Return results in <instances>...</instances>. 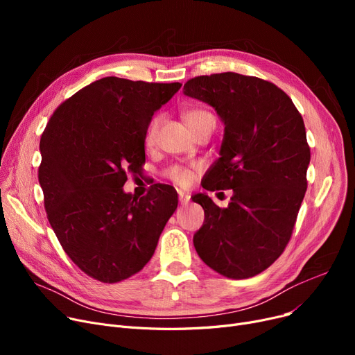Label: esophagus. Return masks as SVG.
<instances>
[{
	"label": "esophagus",
	"instance_id": "34e87169",
	"mask_svg": "<svg viewBox=\"0 0 355 355\" xmlns=\"http://www.w3.org/2000/svg\"><path fill=\"white\" fill-rule=\"evenodd\" d=\"M178 198H180L181 206H184V204H187L190 201V196L184 191H178Z\"/></svg>",
	"mask_w": 355,
	"mask_h": 355
}]
</instances>
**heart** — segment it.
Wrapping results in <instances>:
<instances>
[{
  "instance_id": "b5f03b06",
  "label": "heart",
  "mask_w": 355,
  "mask_h": 355,
  "mask_svg": "<svg viewBox=\"0 0 355 355\" xmlns=\"http://www.w3.org/2000/svg\"><path fill=\"white\" fill-rule=\"evenodd\" d=\"M184 121H185V123L189 125V128L191 129L193 134H197L198 130H201L204 128H210V126L216 128V116L211 114L210 110L204 109V107H191L189 110H185L184 112ZM159 122H161L159 115L154 116L151 119V122H149V125L145 130V138H144L146 146L154 145V142L157 139V134H158ZM166 174L174 182L181 184V185L189 184L190 180H191V171L187 170V168L180 166V165L171 166Z\"/></svg>"
}]
</instances>
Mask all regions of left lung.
I'll return each mask as SVG.
<instances>
[{"mask_svg":"<svg viewBox=\"0 0 355 355\" xmlns=\"http://www.w3.org/2000/svg\"><path fill=\"white\" fill-rule=\"evenodd\" d=\"M184 93L211 105L226 125L221 157L202 187L233 190L227 209L206 194L193 197L206 214L194 248L223 276H256L284 253L305 197L304 119L282 89L233 71L193 78Z\"/></svg>","mask_w":355,"mask_h":355,"instance_id":"8db88e82","label":"left lung"}]
</instances>
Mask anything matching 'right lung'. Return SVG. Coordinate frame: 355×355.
Wrapping results in <instances>:
<instances>
[{"label": "right lung", "instance_id": "obj_1", "mask_svg": "<svg viewBox=\"0 0 355 355\" xmlns=\"http://www.w3.org/2000/svg\"><path fill=\"white\" fill-rule=\"evenodd\" d=\"M181 83L93 82L53 115L40 139L39 181L50 226L82 272L103 284L138 273L178 206L166 184L137 198L123 193L128 174L145 164V130Z\"/></svg>", "mask_w": 355, "mask_h": 355}]
</instances>
